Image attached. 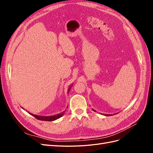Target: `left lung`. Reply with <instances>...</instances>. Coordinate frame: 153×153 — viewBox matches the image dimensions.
<instances>
[{
  "mask_svg": "<svg viewBox=\"0 0 153 153\" xmlns=\"http://www.w3.org/2000/svg\"><path fill=\"white\" fill-rule=\"evenodd\" d=\"M94 111H95V110H94ZM95 112H96V111H95Z\"/></svg>",
  "mask_w": 153,
  "mask_h": 153,
  "instance_id": "8db88e82",
  "label": "left lung"
}]
</instances>
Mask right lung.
<instances>
[{
	"mask_svg": "<svg viewBox=\"0 0 153 153\" xmlns=\"http://www.w3.org/2000/svg\"><path fill=\"white\" fill-rule=\"evenodd\" d=\"M66 111V110L65 111H64L63 112H62L61 114H59L57 115H53V116H47V117H45V116H39V115H33L30 113H29L30 115H33L34 117H36L37 119H39L41 120V121H54V120H56L57 119H59V117H62V115H64V112H65Z\"/></svg>",
	"mask_w": 153,
	"mask_h": 153,
	"instance_id": "1",
	"label": "right lung"
}]
</instances>
